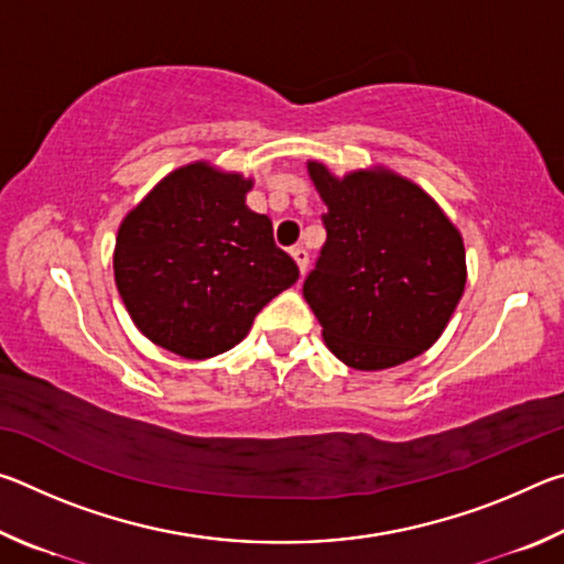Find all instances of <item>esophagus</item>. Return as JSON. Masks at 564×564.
I'll list each match as a JSON object with an SVG mask.
<instances>
[{"label":"esophagus","instance_id":"obj_1","mask_svg":"<svg viewBox=\"0 0 564 564\" xmlns=\"http://www.w3.org/2000/svg\"><path fill=\"white\" fill-rule=\"evenodd\" d=\"M291 256H293V261L299 263V271L305 273V269H308V251H305L303 246H295V248H291Z\"/></svg>","mask_w":564,"mask_h":564}]
</instances>
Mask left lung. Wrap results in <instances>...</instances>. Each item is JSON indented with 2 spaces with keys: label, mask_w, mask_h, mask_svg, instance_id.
<instances>
[{
  "label": "left lung",
  "mask_w": 564,
  "mask_h": 564,
  "mask_svg": "<svg viewBox=\"0 0 564 564\" xmlns=\"http://www.w3.org/2000/svg\"><path fill=\"white\" fill-rule=\"evenodd\" d=\"M328 212L326 243L303 281L323 338L346 366L383 370L441 338L465 289V248L423 188L386 169L336 178L311 161Z\"/></svg>",
  "instance_id": "1"
}]
</instances>
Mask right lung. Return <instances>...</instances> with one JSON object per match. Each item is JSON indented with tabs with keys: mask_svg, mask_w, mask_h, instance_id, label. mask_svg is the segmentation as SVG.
<instances>
[{
	"mask_svg": "<svg viewBox=\"0 0 564 564\" xmlns=\"http://www.w3.org/2000/svg\"><path fill=\"white\" fill-rule=\"evenodd\" d=\"M251 181L191 164L123 218L113 279L131 321L156 346L204 360L246 338L271 299L299 281L269 216L246 206Z\"/></svg>",
	"mask_w": 564,
	"mask_h": 564,
	"instance_id": "obj_1",
	"label": "right lung"
}]
</instances>
